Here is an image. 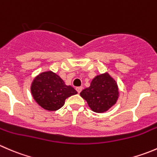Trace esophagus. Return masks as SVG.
<instances>
[{"mask_svg": "<svg viewBox=\"0 0 157 157\" xmlns=\"http://www.w3.org/2000/svg\"><path fill=\"white\" fill-rule=\"evenodd\" d=\"M82 89H83V87L82 86H78V87H76V90L77 91V93H80V92L82 91Z\"/></svg>", "mask_w": 157, "mask_h": 157, "instance_id": "1", "label": "esophagus"}]
</instances>
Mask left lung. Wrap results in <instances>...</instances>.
<instances>
[{
	"label": "left lung",
	"mask_w": 157,
	"mask_h": 157,
	"mask_svg": "<svg viewBox=\"0 0 157 157\" xmlns=\"http://www.w3.org/2000/svg\"><path fill=\"white\" fill-rule=\"evenodd\" d=\"M80 94L86 101L91 110L103 113L116 103L119 91L115 79L105 72L96 76L90 86L82 90Z\"/></svg>",
	"instance_id": "8db88e82"
}]
</instances>
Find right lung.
I'll use <instances>...</instances> for the list:
<instances>
[{"label": "right lung", "instance_id": "1", "mask_svg": "<svg viewBox=\"0 0 157 157\" xmlns=\"http://www.w3.org/2000/svg\"><path fill=\"white\" fill-rule=\"evenodd\" d=\"M33 99L42 108L48 111H56L64 105L65 99L77 92L71 86L51 71L42 72L36 76L31 83Z\"/></svg>", "mask_w": 157, "mask_h": 157}]
</instances>
